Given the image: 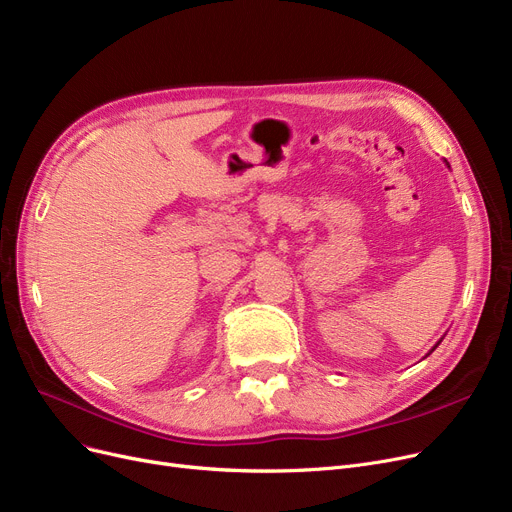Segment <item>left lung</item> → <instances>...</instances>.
<instances>
[{
    "label": "left lung",
    "instance_id": "left-lung-1",
    "mask_svg": "<svg viewBox=\"0 0 512 512\" xmlns=\"http://www.w3.org/2000/svg\"><path fill=\"white\" fill-rule=\"evenodd\" d=\"M437 345H439V343H437ZM437 345H435V347H437ZM435 347H433V349H431V351H429V353H433V351H435Z\"/></svg>",
    "mask_w": 512,
    "mask_h": 512
}]
</instances>
